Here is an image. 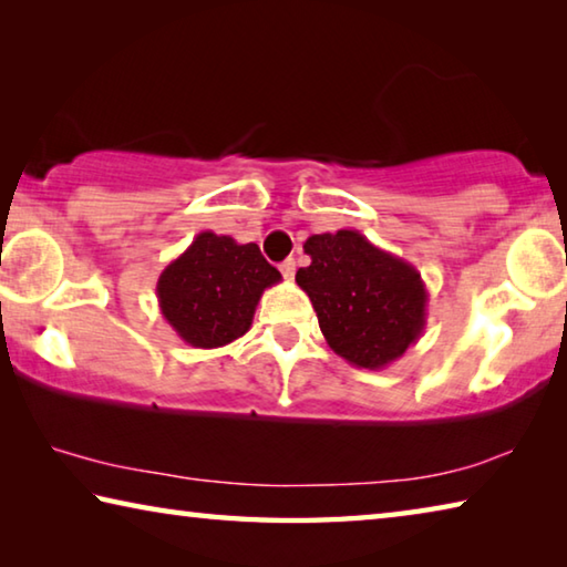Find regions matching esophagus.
<instances>
[{"instance_id":"1","label":"esophagus","mask_w":567,"mask_h":567,"mask_svg":"<svg viewBox=\"0 0 567 567\" xmlns=\"http://www.w3.org/2000/svg\"><path fill=\"white\" fill-rule=\"evenodd\" d=\"M295 270H297V265H295L292 257H290V260H285V262L280 265V272L285 275V280H292V277H295Z\"/></svg>"}]
</instances>
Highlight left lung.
I'll return each mask as SVG.
<instances>
[{
    "label": "left lung",
    "instance_id": "left-lung-1",
    "mask_svg": "<svg viewBox=\"0 0 567 567\" xmlns=\"http://www.w3.org/2000/svg\"><path fill=\"white\" fill-rule=\"evenodd\" d=\"M310 265L295 282L310 297L334 354L354 368L382 370L420 340L427 324V287L402 257L358 229L305 239Z\"/></svg>",
    "mask_w": 567,
    "mask_h": 567
}]
</instances>
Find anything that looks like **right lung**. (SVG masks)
Here are the masks:
<instances>
[{
	"instance_id": "right-lung-1",
	"label": "right lung",
	"mask_w": 567,
	"mask_h": 567,
	"mask_svg": "<svg viewBox=\"0 0 567 567\" xmlns=\"http://www.w3.org/2000/svg\"><path fill=\"white\" fill-rule=\"evenodd\" d=\"M282 280L255 243L205 229L157 280L162 318L192 348H223L252 328L262 292Z\"/></svg>"
}]
</instances>
